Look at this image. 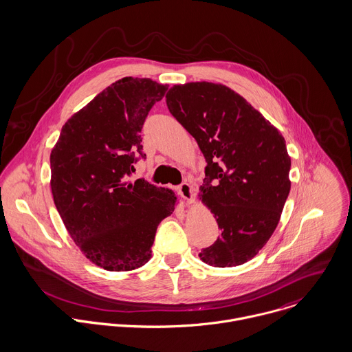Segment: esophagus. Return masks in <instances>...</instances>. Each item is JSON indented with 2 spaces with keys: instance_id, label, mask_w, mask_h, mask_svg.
Segmentation results:
<instances>
[{
  "instance_id": "1",
  "label": "esophagus",
  "mask_w": 352,
  "mask_h": 352,
  "mask_svg": "<svg viewBox=\"0 0 352 352\" xmlns=\"http://www.w3.org/2000/svg\"><path fill=\"white\" fill-rule=\"evenodd\" d=\"M178 193H179V196L184 199V200H186L188 203H193L195 201V195H193V189H192V186L189 185V184H182L181 186H178Z\"/></svg>"
}]
</instances>
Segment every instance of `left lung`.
<instances>
[{
	"label": "left lung",
	"mask_w": 352,
	"mask_h": 352,
	"mask_svg": "<svg viewBox=\"0 0 352 352\" xmlns=\"http://www.w3.org/2000/svg\"><path fill=\"white\" fill-rule=\"evenodd\" d=\"M166 103L206 160L199 200L221 234L200 258L216 268L250 261L272 236L291 189V157L280 132L220 82L173 85Z\"/></svg>",
	"instance_id": "left-lung-1"
}]
</instances>
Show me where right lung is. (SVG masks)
<instances>
[{
	"label": "right lung",
	"instance_id": "right-lung-1",
	"mask_svg": "<svg viewBox=\"0 0 352 352\" xmlns=\"http://www.w3.org/2000/svg\"><path fill=\"white\" fill-rule=\"evenodd\" d=\"M166 91L151 78L110 84L65 122L50 153L57 211L81 253L106 271L145 265L159 223L178 206L170 189L126 181L142 124Z\"/></svg>",
	"mask_w": 352,
	"mask_h": 352
}]
</instances>
